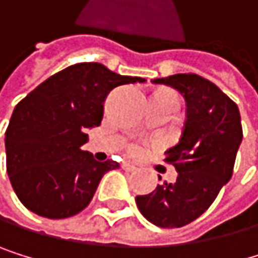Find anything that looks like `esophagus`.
<instances>
[{"instance_id":"1","label":"esophagus","mask_w":258,"mask_h":258,"mask_svg":"<svg viewBox=\"0 0 258 258\" xmlns=\"http://www.w3.org/2000/svg\"><path fill=\"white\" fill-rule=\"evenodd\" d=\"M122 168L125 172H135L136 170V165L135 164H130V162H123L122 164Z\"/></svg>"}]
</instances>
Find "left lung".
I'll return each mask as SVG.
<instances>
[{
  "mask_svg": "<svg viewBox=\"0 0 258 258\" xmlns=\"http://www.w3.org/2000/svg\"><path fill=\"white\" fill-rule=\"evenodd\" d=\"M176 90L185 100V123L179 142L165 152L175 165V182L158 184L136 197L141 214L159 227H181L203 215L232 176L243 139L238 106L217 85L195 74L153 79ZM161 179V176H159Z\"/></svg>",
  "mask_w": 258,
  "mask_h": 258,
  "instance_id": "obj_1",
  "label": "left lung"
}]
</instances>
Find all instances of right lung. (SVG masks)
I'll use <instances>...</instances> for the list:
<instances>
[{"label": "right lung", "mask_w": 258, "mask_h": 258, "mask_svg": "<svg viewBox=\"0 0 258 258\" xmlns=\"http://www.w3.org/2000/svg\"><path fill=\"white\" fill-rule=\"evenodd\" d=\"M144 82L100 63H77L44 80L15 106L4 139L6 165L24 207L60 220L90 204L102 176L119 164L99 162L82 150L86 132L100 125L111 90Z\"/></svg>", "instance_id": "right-lung-1"}]
</instances>
